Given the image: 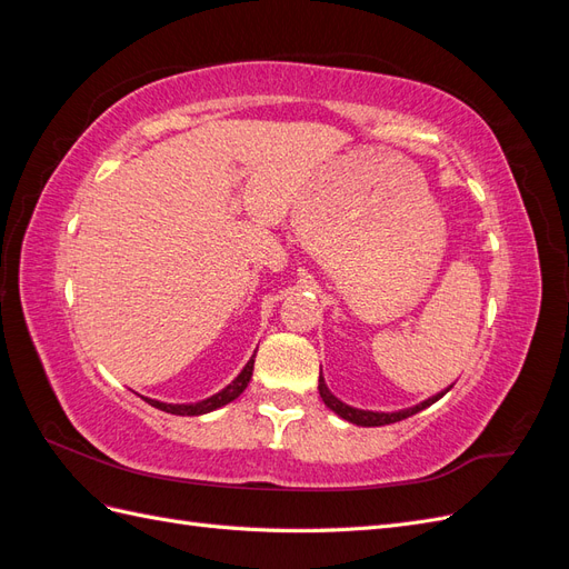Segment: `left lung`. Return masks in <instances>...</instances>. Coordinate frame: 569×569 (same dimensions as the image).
I'll return each mask as SVG.
<instances>
[{
	"instance_id": "obj_1",
	"label": "left lung",
	"mask_w": 569,
	"mask_h": 569,
	"mask_svg": "<svg viewBox=\"0 0 569 569\" xmlns=\"http://www.w3.org/2000/svg\"><path fill=\"white\" fill-rule=\"evenodd\" d=\"M451 387H453V385H451ZM451 387H449V389H451ZM449 389L439 391L437 396H429L427 401H422V403H418V406H412V408H406V410L375 412V410H360V408L347 406L343 401H339L330 389H327V385H325V380H322V375H320V380H318V391H320V399L325 401V406L330 408V410H335L339 418L349 420V422H353V425H360V427H382V425H391V422L406 420V418H410V416H416V412H420V410L429 408L432 403H437V401L441 399V396H443L446 391H449Z\"/></svg>"
}]
</instances>
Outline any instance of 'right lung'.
<instances>
[{
  "label": "right lung",
  "instance_id": "1",
  "mask_svg": "<svg viewBox=\"0 0 569 569\" xmlns=\"http://www.w3.org/2000/svg\"><path fill=\"white\" fill-rule=\"evenodd\" d=\"M253 358H256V353L251 356V360L244 366V370L239 372L226 389H220L218 393L209 396V399H203L199 403H163V401H157V399H144V396H142V399L153 408L170 412V416H203V412H211L220 406H228L230 401H234L237 396L247 389V385L251 380V372H253Z\"/></svg>",
  "mask_w": 569,
  "mask_h": 569
}]
</instances>
